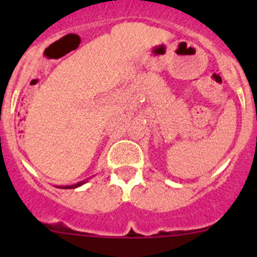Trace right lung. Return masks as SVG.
<instances>
[{
  "instance_id": "1",
  "label": "right lung",
  "mask_w": 257,
  "mask_h": 257,
  "mask_svg": "<svg viewBox=\"0 0 257 257\" xmlns=\"http://www.w3.org/2000/svg\"><path fill=\"white\" fill-rule=\"evenodd\" d=\"M88 181V179H85V180H82V181H79V183H77V184H73V185H66V186H58V188H61V189H76V188H78V186H80V185H83V184H85Z\"/></svg>"
}]
</instances>
